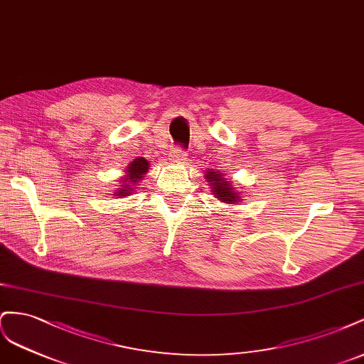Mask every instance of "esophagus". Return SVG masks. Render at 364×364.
I'll list each match as a JSON object with an SVG mask.
<instances>
[{"instance_id":"1","label":"esophagus","mask_w":364,"mask_h":364,"mask_svg":"<svg viewBox=\"0 0 364 364\" xmlns=\"http://www.w3.org/2000/svg\"><path fill=\"white\" fill-rule=\"evenodd\" d=\"M172 160L175 163H186V161H188V154H186V151L181 149V148H173Z\"/></svg>"}]
</instances>
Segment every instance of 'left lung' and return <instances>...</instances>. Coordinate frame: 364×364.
Segmentation results:
<instances>
[{"mask_svg": "<svg viewBox=\"0 0 364 364\" xmlns=\"http://www.w3.org/2000/svg\"><path fill=\"white\" fill-rule=\"evenodd\" d=\"M204 176H205L207 183L210 184L212 192L218 200L223 203H227V204H235V203L241 201L242 196L235 189V186L230 181L224 178L223 173L210 169V171H205Z\"/></svg>", "mask_w": 364, "mask_h": 364, "instance_id": "1", "label": "left lung"}]
</instances>
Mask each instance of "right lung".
<instances>
[{"mask_svg": "<svg viewBox=\"0 0 364 364\" xmlns=\"http://www.w3.org/2000/svg\"><path fill=\"white\" fill-rule=\"evenodd\" d=\"M149 169V163L148 160H144L143 157H139L134 160L127 169V175L124 178H122V184L120 188L117 189V192L114 193V196H120V198H124V196H129L132 193V191L136 189L134 186H139L140 180L143 178V175L148 172Z\"/></svg>", "mask_w": 364, "mask_h": 364, "instance_id": "1", "label": "right lung"}]
</instances>
